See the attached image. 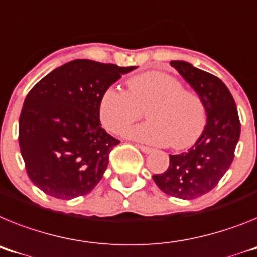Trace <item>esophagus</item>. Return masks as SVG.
<instances>
[{"instance_id": "obj_1", "label": "esophagus", "mask_w": 257, "mask_h": 257, "mask_svg": "<svg viewBox=\"0 0 257 257\" xmlns=\"http://www.w3.org/2000/svg\"><path fill=\"white\" fill-rule=\"evenodd\" d=\"M138 147H139V150H140V151H143L144 153H151V152H153V148H151V147L142 146V144H138Z\"/></svg>"}]
</instances>
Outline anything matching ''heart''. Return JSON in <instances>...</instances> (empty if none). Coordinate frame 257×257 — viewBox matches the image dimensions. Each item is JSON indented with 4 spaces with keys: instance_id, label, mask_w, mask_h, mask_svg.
Segmentation results:
<instances>
[{
    "instance_id": "1",
    "label": "heart",
    "mask_w": 257,
    "mask_h": 257,
    "mask_svg": "<svg viewBox=\"0 0 257 257\" xmlns=\"http://www.w3.org/2000/svg\"><path fill=\"white\" fill-rule=\"evenodd\" d=\"M146 113L148 122L124 135L144 143L182 150L203 133L207 113L201 98L183 89L178 79L161 71H147L127 80V91L109 87L98 101V118L113 134H120Z\"/></svg>"
}]
</instances>
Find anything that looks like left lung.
I'll return each mask as SVG.
<instances>
[{
  "mask_svg": "<svg viewBox=\"0 0 257 257\" xmlns=\"http://www.w3.org/2000/svg\"><path fill=\"white\" fill-rule=\"evenodd\" d=\"M170 65L201 98L207 124L187 152L169 155L166 172L152 178L166 195L192 200L213 190L230 168L240 135V122L235 101L221 79L185 61H172Z\"/></svg>",
  "mask_w": 257,
  "mask_h": 257,
  "instance_id": "8db88e82",
  "label": "left lung"
}]
</instances>
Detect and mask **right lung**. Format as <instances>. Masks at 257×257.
Listing matches in <instances>:
<instances>
[{"label":"right lung","instance_id":"1","mask_svg":"<svg viewBox=\"0 0 257 257\" xmlns=\"http://www.w3.org/2000/svg\"><path fill=\"white\" fill-rule=\"evenodd\" d=\"M134 69L74 60L28 92L19 117V147L28 177L41 191L70 200L101 181L109 153L119 140L101 127L98 101L105 89Z\"/></svg>","mask_w":257,"mask_h":257}]
</instances>
